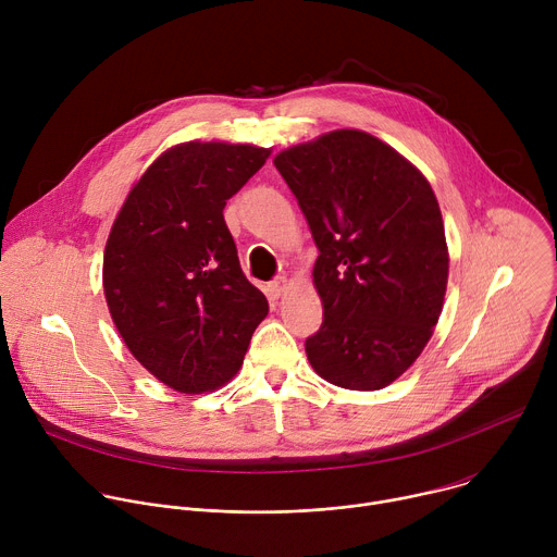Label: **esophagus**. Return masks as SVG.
<instances>
[{"mask_svg":"<svg viewBox=\"0 0 557 557\" xmlns=\"http://www.w3.org/2000/svg\"><path fill=\"white\" fill-rule=\"evenodd\" d=\"M284 288H286V277H275V280H271V282L267 284V293H269L271 297H280V295L284 293Z\"/></svg>","mask_w":557,"mask_h":557,"instance_id":"obj_1","label":"esophagus"}]
</instances>
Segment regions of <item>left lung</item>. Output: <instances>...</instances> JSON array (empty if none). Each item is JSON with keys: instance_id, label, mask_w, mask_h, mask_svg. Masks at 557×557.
<instances>
[{"instance_id": "left-lung-1", "label": "left lung", "mask_w": 557, "mask_h": 557, "mask_svg": "<svg viewBox=\"0 0 557 557\" xmlns=\"http://www.w3.org/2000/svg\"><path fill=\"white\" fill-rule=\"evenodd\" d=\"M320 249L312 280L324 324L306 339L314 372L346 389H381L430 342L449 256L425 176L383 140L335 129L275 156Z\"/></svg>"}]
</instances>
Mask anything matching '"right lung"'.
Wrapping results in <instances>:
<instances>
[{
    "mask_svg": "<svg viewBox=\"0 0 557 557\" xmlns=\"http://www.w3.org/2000/svg\"><path fill=\"white\" fill-rule=\"evenodd\" d=\"M269 153L256 145H176L149 165L112 224L103 256L110 314L129 352L178 392L224 385L269 312L222 215Z\"/></svg>",
    "mask_w": 557,
    "mask_h": 557,
    "instance_id": "1",
    "label": "right lung"
}]
</instances>
